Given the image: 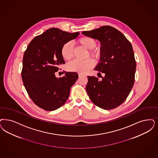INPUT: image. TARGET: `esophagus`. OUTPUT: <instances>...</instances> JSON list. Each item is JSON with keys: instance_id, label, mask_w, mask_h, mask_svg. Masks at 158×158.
I'll return each instance as SVG.
<instances>
[{"instance_id": "esophagus-1", "label": "esophagus", "mask_w": 158, "mask_h": 158, "mask_svg": "<svg viewBox=\"0 0 158 158\" xmlns=\"http://www.w3.org/2000/svg\"><path fill=\"white\" fill-rule=\"evenodd\" d=\"M78 76H79V77H81V76H84V75H83L82 73H78Z\"/></svg>"}]
</instances>
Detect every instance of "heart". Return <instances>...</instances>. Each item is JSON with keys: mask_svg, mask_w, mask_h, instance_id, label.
<instances>
[{"mask_svg": "<svg viewBox=\"0 0 158 158\" xmlns=\"http://www.w3.org/2000/svg\"><path fill=\"white\" fill-rule=\"evenodd\" d=\"M77 43L85 48L89 49L86 56L87 58L90 56L96 62L100 60L101 57L100 50L97 48H94L97 45V42L95 39L90 37L85 36L77 40ZM60 52L62 58L64 60H71L73 58V55L72 44L69 42L64 44L62 47ZM93 65L94 61L90 58H88L83 61L73 60L67 65V69L71 72L85 73L92 68Z\"/></svg>", "mask_w": 158, "mask_h": 158, "instance_id": "obj_1", "label": "heart"}]
</instances>
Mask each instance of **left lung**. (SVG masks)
Here are the masks:
<instances>
[{
	"label": "left lung",
	"mask_w": 158,
	"mask_h": 158,
	"mask_svg": "<svg viewBox=\"0 0 158 158\" xmlns=\"http://www.w3.org/2000/svg\"><path fill=\"white\" fill-rule=\"evenodd\" d=\"M82 34L100 42L102 55L94 70L105 74L101 81L87 76L89 98L101 109H115L124 103L134 84L136 61L132 45L123 33L109 26Z\"/></svg>",
	"instance_id": "8db88e82"
}]
</instances>
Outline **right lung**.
I'll use <instances>...</instances> for the list:
<instances>
[{"label": "right lung", "mask_w": 158, "mask_h": 158, "mask_svg": "<svg viewBox=\"0 0 158 158\" xmlns=\"http://www.w3.org/2000/svg\"><path fill=\"white\" fill-rule=\"evenodd\" d=\"M79 34L51 28L28 45L23 59L22 81L30 98L39 107L55 110L69 98L77 74L65 72L64 76L58 78L55 72L59 70L60 65L65 64L60 52L62 45Z\"/></svg>", "instance_id": "right-lung-1"}]
</instances>
